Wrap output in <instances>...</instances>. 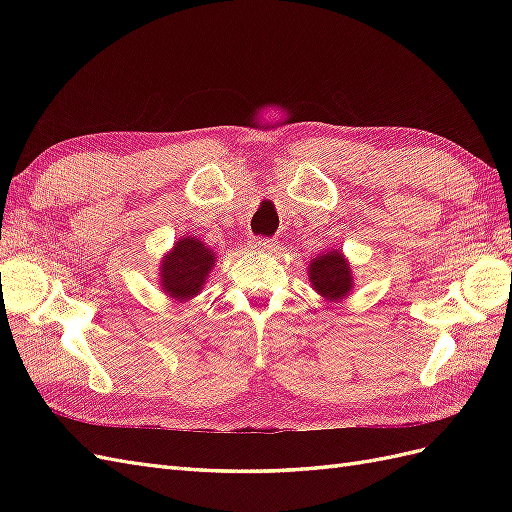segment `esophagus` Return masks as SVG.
I'll list each match as a JSON object with an SVG mask.
<instances>
[{
	"label": "esophagus",
	"mask_w": 512,
	"mask_h": 512,
	"mask_svg": "<svg viewBox=\"0 0 512 512\" xmlns=\"http://www.w3.org/2000/svg\"><path fill=\"white\" fill-rule=\"evenodd\" d=\"M250 245L254 247V250H258V252H273V250H277V243L273 239H267V237H252Z\"/></svg>",
	"instance_id": "34e87169"
}]
</instances>
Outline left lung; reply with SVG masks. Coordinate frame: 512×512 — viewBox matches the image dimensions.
Here are the masks:
<instances>
[{
  "instance_id": "8db88e82",
  "label": "left lung",
  "mask_w": 512,
  "mask_h": 512,
  "mask_svg": "<svg viewBox=\"0 0 512 512\" xmlns=\"http://www.w3.org/2000/svg\"><path fill=\"white\" fill-rule=\"evenodd\" d=\"M309 280H312L318 294L331 301L346 297L348 290L352 288L350 267L339 250L314 258L312 265H309Z\"/></svg>"
}]
</instances>
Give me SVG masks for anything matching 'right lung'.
Wrapping results in <instances>:
<instances>
[{"mask_svg":"<svg viewBox=\"0 0 512 512\" xmlns=\"http://www.w3.org/2000/svg\"><path fill=\"white\" fill-rule=\"evenodd\" d=\"M215 262V254L194 237L177 241L162 262V286L177 301H188L203 288Z\"/></svg>","mask_w":512,"mask_h":512,"instance_id":"right-lung-1","label":"right lung"}]
</instances>
